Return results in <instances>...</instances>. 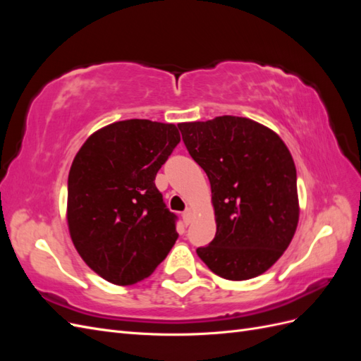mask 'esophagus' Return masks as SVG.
Here are the masks:
<instances>
[{"mask_svg": "<svg viewBox=\"0 0 361 361\" xmlns=\"http://www.w3.org/2000/svg\"><path fill=\"white\" fill-rule=\"evenodd\" d=\"M192 211L191 209H187L185 211L183 214H182V220H183V223H185V226H188L191 221H192Z\"/></svg>", "mask_w": 361, "mask_h": 361, "instance_id": "1", "label": "esophagus"}]
</instances>
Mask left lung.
I'll list each match as a JSON object with an SVG mask.
<instances>
[{
	"mask_svg": "<svg viewBox=\"0 0 361 361\" xmlns=\"http://www.w3.org/2000/svg\"><path fill=\"white\" fill-rule=\"evenodd\" d=\"M211 182L216 233L197 255L214 274L248 280L285 253L300 218L297 169L283 140L255 120L220 116L178 125Z\"/></svg>",
	"mask_w": 361,
	"mask_h": 361,
	"instance_id": "obj_1",
	"label": "left lung"
}]
</instances>
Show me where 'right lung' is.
<instances>
[{"label": "right lung", "mask_w": 361, "mask_h": 361, "mask_svg": "<svg viewBox=\"0 0 361 361\" xmlns=\"http://www.w3.org/2000/svg\"><path fill=\"white\" fill-rule=\"evenodd\" d=\"M180 135L176 125L122 120L96 130L68 179L72 243L96 274L118 286L149 277L178 239L155 178Z\"/></svg>", "instance_id": "add662e5"}]
</instances>
